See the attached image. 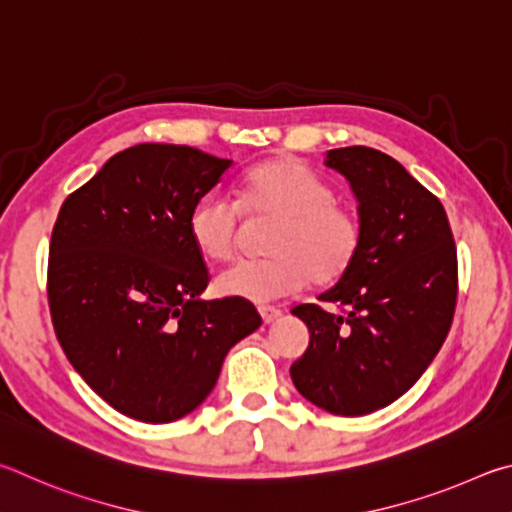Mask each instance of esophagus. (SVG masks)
Masks as SVG:
<instances>
[{
	"label": "esophagus",
	"instance_id": "esophagus-1",
	"mask_svg": "<svg viewBox=\"0 0 512 512\" xmlns=\"http://www.w3.org/2000/svg\"><path fill=\"white\" fill-rule=\"evenodd\" d=\"M258 312H261V317H263L265 324H272V321H276V319L281 317V310L274 308V306H261V308H258Z\"/></svg>",
	"mask_w": 512,
	"mask_h": 512
}]
</instances>
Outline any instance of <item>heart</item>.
I'll use <instances>...</instances> for the list:
<instances>
[{"label":"heart","instance_id":"b5f03b06","mask_svg":"<svg viewBox=\"0 0 512 512\" xmlns=\"http://www.w3.org/2000/svg\"><path fill=\"white\" fill-rule=\"evenodd\" d=\"M242 218L274 220L263 261H242L220 274L222 297L267 303L315 285H333L351 272L364 242L362 215L335 200L333 186L292 157L249 170L238 200L211 195L191 211L188 233L211 263L236 256Z\"/></svg>","mask_w":512,"mask_h":512}]
</instances>
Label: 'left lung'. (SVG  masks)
Instances as JSON below:
<instances>
[{
    "label": "left lung",
    "mask_w": 512,
    "mask_h": 512,
    "mask_svg": "<svg viewBox=\"0 0 512 512\" xmlns=\"http://www.w3.org/2000/svg\"><path fill=\"white\" fill-rule=\"evenodd\" d=\"M360 200L364 242L319 303L292 308L310 346L290 366L294 387L337 416H364L398 400L441 351L452 328L459 261L441 200L396 159L366 146L328 150Z\"/></svg>",
    "instance_id": "1"
}]
</instances>
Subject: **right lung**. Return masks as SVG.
<instances>
[{
    "mask_svg": "<svg viewBox=\"0 0 512 512\" xmlns=\"http://www.w3.org/2000/svg\"><path fill=\"white\" fill-rule=\"evenodd\" d=\"M229 168L197 148L141 143L69 193L53 224L58 342L107 405L141 423L191 414L229 348L263 324L251 301L200 299L211 274L188 218Z\"/></svg>",
    "mask_w": 512,
    "mask_h": 512,
    "instance_id": "add662e5",
    "label": "right lung"
}]
</instances>
